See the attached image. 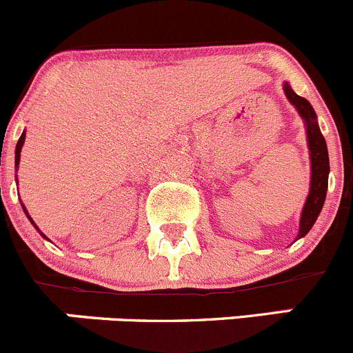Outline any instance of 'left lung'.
Instances as JSON below:
<instances>
[{"mask_svg":"<svg viewBox=\"0 0 353 353\" xmlns=\"http://www.w3.org/2000/svg\"><path fill=\"white\" fill-rule=\"evenodd\" d=\"M285 94L288 101L296 108L300 117L305 120L307 127V141H309L310 149V166H312V176H310V192L307 195L305 205H303L302 218H300V232L299 239L309 233L312 225L316 223L321 209H323L324 199H326L327 190V175H330V158H327L326 141L317 127L316 113L307 99L302 96H296L288 82L285 83Z\"/></svg>","mask_w":353,"mask_h":353,"instance_id":"left-lung-1","label":"left lung"}]
</instances>
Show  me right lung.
<instances>
[{"label": "right lung", "instance_id": "obj_1", "mask_svg": "<svg viewBox=\"0 0 353 353\" xmlns=\"http://www.w3.org/2000/svg\"><path fill=\"white\" fill-rule=\"evenodd\" d=\"M23 141H26V132H23V134L20 135L19 142H17V149H15V166H19V163H20V151H22ZM23 211H26V214L29 216V212H27V209H26V208H23ZM29 219H30V221H32V218H30V216H29ZM32 225H34V221H32ZM34 226H36V225H34ZM36 228H37V226H36ZM37 230H39V228H37ZM39 233H41V235L44 236V233H43V232H39ZM44 239H46V236H44Z\"/></svg>", "mask_w": 353, "mask_h": 353}]
</instances>
